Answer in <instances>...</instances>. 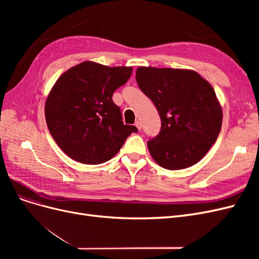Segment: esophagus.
Instances as JSON below:
<instances>
[{"mask_svg":"<svg viewBox=\"0 0 259 259\" xmlns=\"http://www.w3.org/2000/svg\"><path fill=\"white\" fill-rule=\"evenodd\" d=\"M135 126L140 131V130H142V123H140V121H136L135 122Z\"/></svg>","mask_w":259,"mask_h":259,"instance_id":"1","label":"esophagus"}]
</instances>
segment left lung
Listing matches in <instances>:
<instances>
[{"instance_id":"8db88e82","label":"left lung","mask_w":259,"mask_h":259,"mask_svg":"<svg viewBox=\"0 0 259 259\" xmlns=\"http://www.w3.org/2000/svg\"><path fill=\"white\" fill-rule=\"evenodd\" d=\"M139 89L161 117L159 134L148 140L153 160L166 169L198 163L214 145L223 111L210 84L190 70L139 67Z\"/></svg>"}]
</instances>
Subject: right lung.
Wrapping results in <instances>:
<instances>
[{
    "instance_id": "obj_1",
    "label": "right lung",
    "mask_w": 259,
    "mask_h": 259,
    "mask_svg": "<svg viewBox=\"0 0 259 259\" xmlns=\"http://www.w3.org/2000/svg\"><path fill=\"white\" fill-rule=\"evenodd\" d=\"M132 67H107L85 61L62 74L45 104L51 135L68 156L100 164L120 151L138 130L122 121L113 93L128 81Z\"/></svg>"
}]
</instances>
